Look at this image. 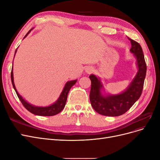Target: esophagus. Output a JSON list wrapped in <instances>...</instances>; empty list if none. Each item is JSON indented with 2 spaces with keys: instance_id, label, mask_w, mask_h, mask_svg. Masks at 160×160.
Wrapping results in <instances>:
<instances>
[{
  "instance_id": "34e87169",
  "label": "esophagus",
  "mask_w": 160,
  "mask_h": 160,
  "mask_svg": "<svg viewBox=\"0 0 160 160\" xmlns=\"http://www.w3.org/2000/svg\"><path fill=\"white\" fill-rule=\"evenodd\" d=\"M92 71H93V70H92V69H91V68H89V69H88V72H91Z\"/></svg>"
}]
</instances>
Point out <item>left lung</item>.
<instances>
[{
  "label": "left lung",
  "mask_w": 160,
  "mask_h": 160,
  "mask_svg": "<svg viewBox=\"0 0 160 160\" xmlns=\"http://www.w3.org/2000/svg\"><path fill=\"white\" fill-rule=\"evenodd\" d=\"M128 38L132 44L130 51L136 57L138 67V73L129 88L120 94L105 97L101 93L103 86L100 79L94 75L89 76L91 81L89 94L91 104L96 112L101 115L111 117L123 115L132 107L142 93L147 70L142 48L138 42Z\"/></svg>",
  "instance_id": "8db88e82"
}]
</instances>
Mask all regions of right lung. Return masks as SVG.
Returning <instances> with one entry per match:
<instances>
[{
  "label": "right lung",
  "instance_id": "add662e5",
  "mask_svg": "<svg viewBox=\"0 0 160 160\" xmlns=\"http://www.w3.org/2000/svg\"><path fill=\"white\" fill-rule=\"evenodd\" d=\"M31 31H29L27 32L25 37L28 35V33L30 32ZM16 51H17V50H16ZM16 51H15V52H16ZM11 75V81H12L13 88L14 90H15L18 98L19 100L21 101V103L23 105L24 107H25L28 111H30L31 113L35 114V115H40V116H53V115H55L58 113H59L65 108V105L67 99V95H68L70 89L71 88V87L73 86L77 82V80L71 81L67 82V83L65 84V88H64L63 90H62V93L59 97V98L58 99V100L55 103H53L52 105H51L50 106H48V107H35V106L32 105L28 103H27V101L24 99H22V97L18 94V93L16 89L15 86H14V83L12 68Z\"/></svg>",
  "mask_w": 160,
  "mask_h": 160
}]
</instances>
